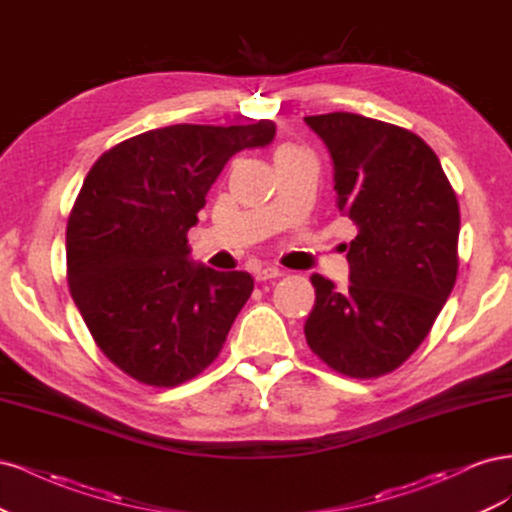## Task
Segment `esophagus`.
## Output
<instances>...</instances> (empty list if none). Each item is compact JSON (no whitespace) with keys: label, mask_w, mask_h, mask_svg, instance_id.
Segmentation results:
<instances>
[{"label":"esophagus","mask_w":512,"mask_h":512,"mask_svg":"<svg viewBox=\"0 0 512 512\" xmlns=\"http://www.w3.org/2000/svg\"><path fill=\"white\" fill-rule=\"evenodd\" d=\"M282 271L277 267H260L256 269V280L258 282H267V280H275V277H280Z\"/></svg>","instance_id":"34e87169"}]
</instances>
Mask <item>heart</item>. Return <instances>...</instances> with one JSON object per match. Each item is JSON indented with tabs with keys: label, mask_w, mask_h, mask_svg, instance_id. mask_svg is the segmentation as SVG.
Masks as SVG:
<instances>
[{
	"label": "heart",
	"mask_w": 512,
	"mask_h": 512,
	"mask_svg": "<svg viewBox=\"0 0 512 512\" xmlns=\"http://www.w3.org/2000/svg\"><path fill=\"white\" fill-rule=\"evenodd\" d=\"M288 151H297V147H292V145H282L280 149L275 151V156H282V153H288Z\"/></svg>",
	"instance_id": "obj_1"
}]
</instances>
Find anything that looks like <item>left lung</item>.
I'll use <instances>...</instances> for the list:
<instances>
[{"mask_svg": "<svg viewBox=\"0 0 512 512\" xmlns=\"http://www.w3.org/2000/svg\"><path fill=\"white\" fill-rule=\"evenodd\" d=\"M333 158L337 209L356 226L350 284L314 273L305 339L331 369L378 378L421 346L457 280L459 203L433 149L354 113L305 117Z\"/></svg>", "mask_w": 512, "mask_h": 512, "instance_id": "obj_1", "label": "left lung"}]
</instances>
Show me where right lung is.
<instances>
[{
    "label": "right lung",
    "instance_id": "obj_1",
    "mask_svg": "<svg viewBox=\"0 0 512 512\" xmlns=\"http://www.w3.org/2000/svg\"><path fill=\"white\" fill-rule=\"evenodd\" d=\"M273 136L269 119L177 123L132 136L91 166L68 218V286L123 374L168 389L218 359L254 280L192 262L188 230L226 162Z\"/></svg>",
    "mask_w": 512,
    "mask_h": 512
}]
</instances>
